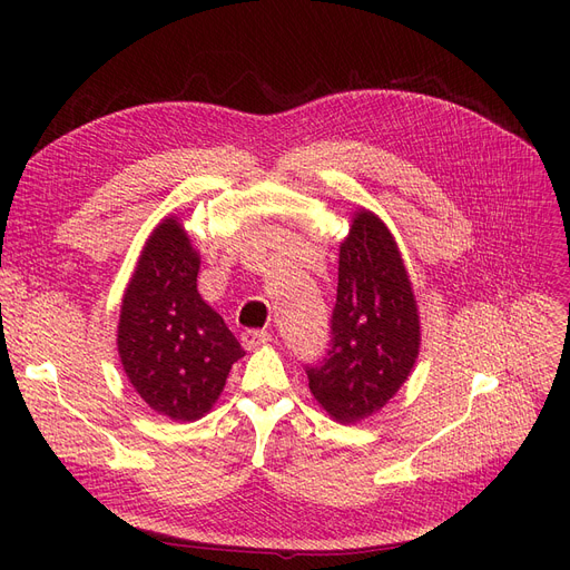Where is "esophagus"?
Returning <instances> with one entry per match:
<instances>
[{"label":"esophagus","mask_w":570,"mask_h":570,"mask_svg":"<svg viewBox=\"0 0 570 570\" xmlns=\"http://www.w3.org/2000/svg\"><path fill=\"white\" fill-rule=\"evenodd\" d=\"M239 342H243V346L247 351H254L258 346H265V344L273 342V335L263 333V331H243V335H239Z\"/></svg>","instance_id":"obj_1"}]
</instances>
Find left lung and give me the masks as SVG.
Returning a JSON list of instances; mask_svg holds the SVG:
<instances>
[{"mask_svg":"<svg viewBox=\"0 0 570 570\" xmlns=\"http://www.w3.org/2000/svg\"><path fill=\"white\" fill-rule=\"evenodd\" d=\"M333 346L309 367V391L342 425L391 402L421 353V314L395 237L379 215L357 207L340 245Z\"/></svg>","mask_w":570,"mask_h":570,"instance_id":"left-lung-1","label":"left lung"}]
</instances>
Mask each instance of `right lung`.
I'll return each instance as SVG.
<instances>
[{
  "mask_svg": "<svg viewBox=\"0 0 570 570\" xmlns=\"http://www.w3.org/2000/svg\"><path fill=\"white\" fill-rule=\"evenodd\" d=\"M200 254L175 215L161 219L125 288L117 353L142 402L175 423L215 406L233 363L245 355L196 286Z\"/></svg>",
  "mask_w": 570,
  "mask_h": 570,
  "instance_id": "1",
  "label": "right lung"
}]
</instances>
